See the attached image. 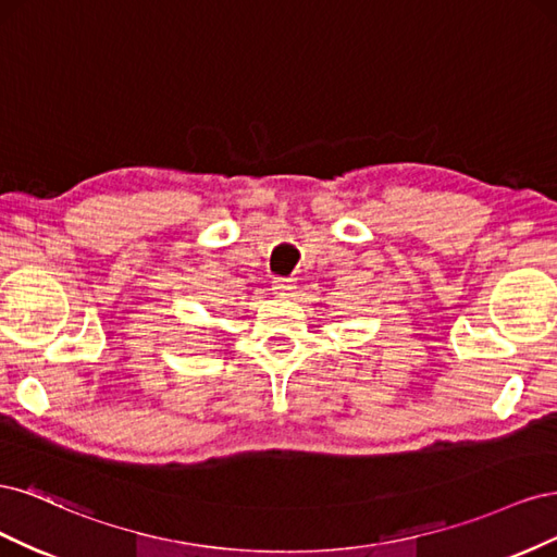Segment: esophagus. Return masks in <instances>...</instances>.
Here are the masks:
<instances>
[{
	"instance_id": "esophagus-1",
	"label": "esophagus",
	"mask_w": 557,
	"mask_h": 557,
	"mask_svg": "<svg viewBox=\"0 0 557 557\" xmlns=\"http://www.w3.org/2000/svg\"><path fill=\"white\" fill-rule=\"evenodd\" d=\"M295 288H297V285H295L293 278H274V281H272L274 295H293Z\"/></svg>"
}]
</instances>
